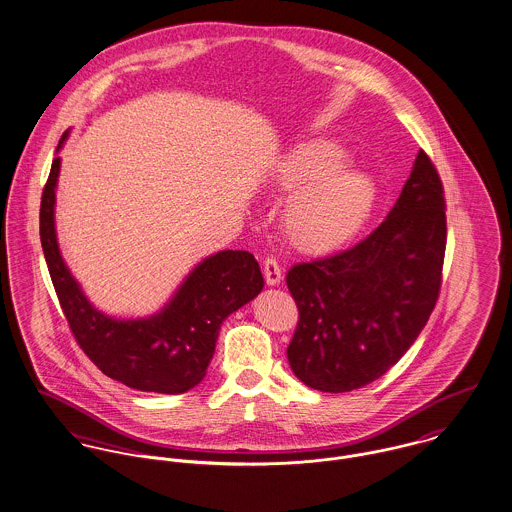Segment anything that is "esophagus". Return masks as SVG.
Instances as JSON below:
<instances>
[{"label":"esophagus","instance_id":"obj_1","mask_svg":"<svg viewBox=\"0 0 512 512\" xmlns=\"http://www.w3.org/2000/svg\"><path fill=\"white\" fill-rule=\"evenodd\" d=\"M263 273H265V281L269 286H277L283 281V269L279 265V261L275 257H267L263 263Z\"/></svg>","mask_w":512,"mask_h":512}]
</instances>
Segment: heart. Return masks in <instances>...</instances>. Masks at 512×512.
Returning <instances> with one entry per match:
<instances>
[{"label": "heart", "mask_w": 512, "mask_h": 512, "mask_svg": "<svg viewBox=\"0 0 512 512\" xmlns=\"http://www.w3.org/2000/svg\"><path fill=\"white\" fill-rule=\"evenodd\" d=\"M338 141L314 137L292 145L275 169V184L293 192L284 210L288 241L306 253H330L369 222L379 186L369 172L345 165Z\"/></svg>", "instance_id": "1"}]
</instances>
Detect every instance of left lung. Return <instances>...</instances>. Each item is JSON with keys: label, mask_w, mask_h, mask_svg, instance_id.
Returning <instances> with one entry per match:
<instances>
[{"label": "left lung", "mask_w": 512, "mask_h": 512, "mask_svg": "<svg viewBox=\"0 0 512 512\" xmlns=\"http://www.w3.org/2000/svg\"><path fill=\"white\" fill-rule=\"evenodd\" d=\"M446 202L424 151L385 222L355 247L294 265L298 326L286 355L310 389L347 393L385 375L426 326L442 284Z\"/></svg>", "instance_id": "left-lung-1"}]
</instances>
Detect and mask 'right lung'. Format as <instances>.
Masks as SVG:
<instances>
[{
    "label": "right lung",
    "mask_w": 512,
    "mask_h": 512,
    "mask_svg": "<svg viewBox=\"0 0 512 512\" xmlns=\"http://www.w3.org/2000/svg\"><path fill=\"white\" fill-rule=\"evenodd\" d=\"M68 131L58 143L62 149ZM60 157L41 198V245L68 326L96 367L125 387L180 395L194 389L214 357L220 326L265 286L249 251H218L200 261L171 300L145 318L121 320L100 312L66 267L57 241L55 204Z\"/></svg>",
    "instance_id": "obj_1"
}]
</instances>
